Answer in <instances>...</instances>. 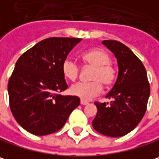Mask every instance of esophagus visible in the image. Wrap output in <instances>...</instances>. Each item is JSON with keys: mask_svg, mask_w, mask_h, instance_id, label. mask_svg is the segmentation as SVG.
I'll return each instance as SVG.
<instances>
[{"mask_svg": "<svg viewBox=\"0 0 159 159\" xmlns=\"http://www.w3.org/2000/svg\"><path fill=\"white\" fill-rule=\"evenodd\" d=\"M80 104H81V105H88V104H89V102H88V101H86V100H84V99H81V100H80Z\"/></svg>", "mask_w": 159, "mask_h": 159, "instance_id": "34e87169", "label": "esophagus"}]
</instances>
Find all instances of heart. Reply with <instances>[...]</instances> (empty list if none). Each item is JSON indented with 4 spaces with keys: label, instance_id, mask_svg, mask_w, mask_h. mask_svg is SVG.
<instances>
[{
    "label": "heart",
    "instance_id": "b5f03b06",
    "mask_svg": "<svg viewBox=\"0 0 159 159\" xmlns=\"http://www.w3.org/2000/svg\"><path fill=\"white\" fill-rule=\"evenodd\" d=\"M84 62L93 68L89 82H78L70 87V93L81 99L89 100L98 96L101 90L102 85L110 86L117 78V69L110 62L111 58L107 51L102 49H92L82 54ZM63 76L74 81L80 74V66L71 58H66L61 65Z\"/></svg>",
    "mask_w": 159,
    "mask_h": 159
}]
</instances>
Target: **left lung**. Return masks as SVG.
<instances>
[{"mask_svg": "<svg viewBox=\"0 0 159 159\" xmlns=\"http://www.w3.org/2000/svg\"><path fill=\"white\" fill-rule=\"evenodd\" d=\"M102 43L117 58L119 74L117 81L107 94L108 103L95 102L98 112L92 121L98 133L119 138L132 131L144 117L150 86L141 61L123 43L117 40H103Z\"/></svg>", "mask_w": 159, "mask_h": 159, "instance_id": "obj_1", "label": "left lung"}]
</instances>
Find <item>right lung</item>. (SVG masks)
<instances>
[{
    "mask_svg": "<svg viewBox=\"0 0 159 159\" xmlns=\"http://www.w3.org/2000/svg\"><path fill=\"white\" fill-rule=\"evenodd\" d=\"M80 41L78 38L45 39L19 58L8 93L11 113L25 130L36 136L57 132L80 105L79 97L59 94L68 88L63 61Z\"/></svg>",
    "mask_w": 159,
    "mask_h": 159,
    "instance_id": "1",
    "label": "right lung"
}]
</instances>
